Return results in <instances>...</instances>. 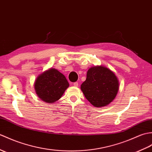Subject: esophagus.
Wrapping results in <instances>:
<instances>
[{
	"label": "esophagus",
	"instance_id": "esophagus-1",
	"mask_svg": "<svg viewBox=\"0 0 152 152\" xmlns=\"http://www.w3.org/2000/svg\"><path fill=\"white\" fill-rule=\"evenodd\" d=\"M73 86H75V87H78V86H79V83H77V82H75L73 83Z\"/></svg>",
	"mask_w": 152,
	"mask_h": 152
}]
</instances>
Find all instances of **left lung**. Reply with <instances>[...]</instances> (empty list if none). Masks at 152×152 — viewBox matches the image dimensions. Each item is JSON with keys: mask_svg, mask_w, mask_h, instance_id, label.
Returning <instances> with one entry per match:
<instances>
[{"mask_svg": "<svg viewBox=\"0 0 152 152\" xmlns=\"http://www.w3.org/2000/svg\"><path fill=\"white\" fill-rule=\"evenodd\" d=\"M119 89L117 77L103 66L90 68L81 90L90 103L96 107H104L113 100Z\"/></svg>", "mask_w": 152, "mask_h": 152, "instance_id": "1", "label": "left lung"}]
</instances>
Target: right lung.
Wrapping results in <instances>:
<instances>
[{"mask_svg": "<svg viewBox=\"0 0 152 152\" xmlns=\"http://www.w3.org/2000/svg\"><path fill=\"white\" fill-rule=\"evenodd\" d=\"M69 86L65 76L55 69H50L41 74L34 83L38 97L51 104L60 99Z\"/></svg>", "mask_w": 152, "mask_h": 152, "instance_id": "right-lung-1", "label": "right lung"}]
</instances>
